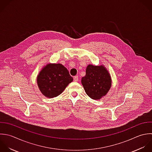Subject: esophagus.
Returning <instances> with one entry per match:
<instances>
[{
  "label": "esophagus",
  "mask_w": 152,
  "mask_h": 152,
  "mask_svg": "<svg viewBox=\"0 0 152 152\" xmlns=\"http://www.w3.org/2000/svg\"><path fill=\"white\" fill-rule=\"evenodd\" d=\"M78 80H79V78H78V76H76L74 77V80H75V82H77Z\"/></svg>",
  "instance_id": "34e87169"
}]
</instances>
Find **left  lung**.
I'll return each instance as SVG.
<instances>
[{
    "label": "left lung",
    "instance_id": "obj_1",
    "mask_svg": "<svg viewBox=\"0 0 152 152\" xmlns=\"http://www.w3.org/2000/svg\"><path fill=\"white\" fill-rule=\"evenodd\" d=\"M81 82L86 94L96 100L106 95L111 86L110 74L102 65L89 64Z\"/></svg>",
    "mask_w": 152,
    "mask_h": 152
}]
</instances>
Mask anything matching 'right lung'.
Returning a JSON list of instances; mask_svg holds the SVG:
<instances>
[{
    "label": "right lung",
    "mask_w": 152,
    "mask_h": 152,
    "mask_svg": "<svg viewBox=\"0 0 152 152\" xmlns=\"http://www.w3.org/2000/svg\"><path fill=\"white\" fill-rule=\"evenodd\" d=\"M68 70L61 64L49 63L37 76V85L42 94L48 98L60 95L73 81Z\"/></svg>",
    "instance_id": "obj_1"
}]
</instances>
